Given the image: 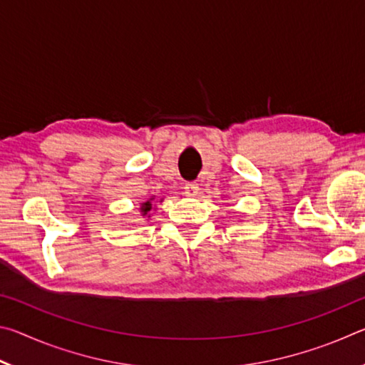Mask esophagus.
I'll return each instance as SVG.
<instances>
[{"instance_id": "34e87169", "label": "esophagus", "mask_w": 365, "mask_h": 365, "mask_svg": "<svg viewBox=\"0 0 365 365\" xmlns=\"http://www.w3.org/2000/svg\"><path fill=\"white\" fill-rule=\"evenodd\" d=\"M183 190H185V195L190 197H195V196H197V193H200V187H197V183H195V182L185 183Z\"/></svg>"}]
</instances>
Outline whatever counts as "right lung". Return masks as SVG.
Returning a JSON list of instances; mask_svg holds the SVG:
<instances>
[{"instance_id": "obj_1", "label": "right lung", "mask_w": 365, "mask_h": 365, "mask_svg": "<svg viewBox=\"0 0 365 365\" xmlns=\"http://www.w3.org/2000/svg\"><path fill=\"white\" fill-rule=\"evenodd\" d=\"M153 200H154V197H150V200H148L146 202H141V207H140L141 215L150 214V211L153 209ZM148 217H150V215H148Z\"/></svg>"}]
</instances>
